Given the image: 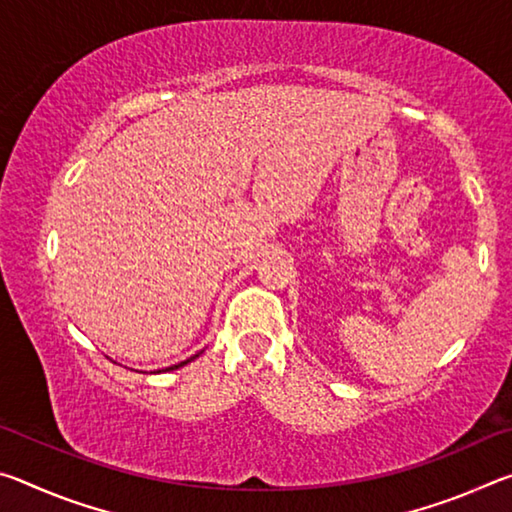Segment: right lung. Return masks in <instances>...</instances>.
Listing matches in <instances>:
<instances>
[{"mask_svg":"<svg viewBox=\"0 0 512 512\" xmlns=\"http://www.w3.org/2000/svg\"><path fill=\"white\" fill-rule=\"evenodd\" d=\"M201 352H203V350H201ZM201 352H198V354H201ZM198 354H194V357H189L187 361H180V363H176V366H169V368H162V370H178V368H183V366H187L189 361H194V359L198 357ZM162 370H158V372H162Z\"/></svg>","mask_w":512,"mask_h":512,"instance_id":"add662e5","label":"right lung"}]
</instances>
